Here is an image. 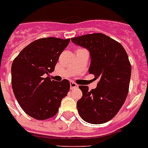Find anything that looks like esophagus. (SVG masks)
I'll list each match as a JSON object with an SVG mask.
<instances>
[{"instance_id": "34e87169", "label": "esophagus", "mask_w": 148, "mask_h": 148, "mask_svg": "<svg viewBox=\"0 0 148 148\" xmlns=\"http://www.w3.org/2000/svg\"><path fill=\"white\" fill-rule=\"evenodd\" d=\"M70 86H71V89L78 88V85H77L76 83H74V82H71V83H70Z\"/></svg>"}]
</instances>
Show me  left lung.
<instances>
[{"mask_svg": "<svg viewBox=\"0 0 148 148\" xmlns=\"http://www.w3.org/2000/svg\"><path fill=\"white\" fill-rule=\"evenodd\" d=\"M75 45L85 47L90 54L89 73L99 78L97 87L88 90L80 85L82 97L77 102L81 118L88 123L103 124L121 108L129 90L131 66L121 44L101 33L71 38Z\"/></svg>", "mask_w": 148, "mask_h": 148, "instance_id": "1", "label": "left lung"}]
</instances>
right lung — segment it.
Here are the masks:
<instances>
[{
    "mask_svg": "<svg viewBox=\"0 0 148 148\" xmlns=\"http://www.w3.org/2000/svg\"><path fill=\"white\" fill-rule=\"evenodd\" d=\"M69 42L70 39L40 38L24 47L13 61V91L21 108L34 119L53 117L69 91L68 80L55 81L47 76Z\"/></svg>",
    "mask_w": 148,
    "mask_h": 148,
    "instance_id": "1",
    "label": "right lung"
}]
</instances>
